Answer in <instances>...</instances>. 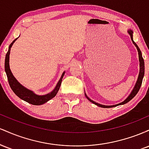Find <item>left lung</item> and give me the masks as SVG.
<instances>
[{
  "label": "left lung",
  "instance_id": "left-lung-1",
  "mask_svg": "<svg viewBox=\"0 0 149 149\" xmlns=\"http://www.w3.org/2000/svg\"><path fill=\"white\" fill-rule=\"evenodd\" d=\"M128 33L130 34V38H131V40L132 41L133 44L136 46V49H137V51H138V54H139V66H140V69H139V76H138V79H137V81H136V84H135V86L134 89L132 90V91L130 93V95L128 96V97L127 99H126L125 100L123 101V102H121V103L120 104H116V105H113V106H105V105H102V104H98V103H96L95 102H94V101H92L90 100L89 97L87 96L86 94L85 93V97H86V98L88 99V100L90 101V102H91L92 103L95 104V105L98 106V107H102V108H112V107H117V106H119V105H122V104H125L126 103H127V102H129L132 99H133L134 97H135V95L137 94V92H139L140 88H141V83H142V80H143V76H144V61H143V59L142 57V54H141V50H140V49L139 48V47H138L137 45H136V43H135L134 40H133V36H132V30H128L127 31Z\"/></svg>",
  "mask_w": 149,
  "mask_h": 149
}]
</instances>
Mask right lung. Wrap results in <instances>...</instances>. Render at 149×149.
<instances>
[{
	"mask_svg": "<svg viewBox=\"0 0 149 149\" xmlns=\"http://www.w3.org/2000/svg\"><path fill=\"white\" fill-rule=\"evenodd\" d=\"M18 38H15L13 40V42H11L9 46V49H8V52H7L6 56V60H5V71L7 74V77H8V83L11 88L13 91L15 92V95L17 96L22 99V100L25 101V102H28V103L33 104V105H41L48 102L51 99L56 96L57 94L58 91H59V88L61 86V81H62L63 76H64L65 71L61 75L60 79H59V82L57 83V85L54 88V90L49 93L45 95H36L35 93L31 90H29V89L24 88L23 85H22L19 83L17 80L16 78H15L14 76L12 73L10 69V64H9V59H10V49H11L12 46H13V43L15 42V40L17 39Z\"/></svg>",
	"mask_w": 149,
	"mask_h": 149,
	"instance_id": "1",
	"label": "right lung"
}]
</instances>
